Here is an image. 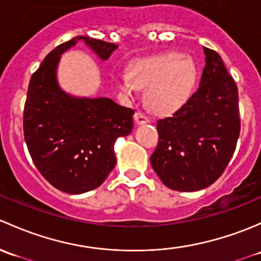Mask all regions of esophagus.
Listing matches in <instances>:
<instances>
[{
	"label": "esophagus",
	"instance_id": "34e87169",
	"mask_svg": "<svg viewBox=\"0 0 261 261\" xmlns=\"http://www.w3.org/2000/svg\"><path fill=\"white\" fill-rule=\"evenodd\" d=\"M134 120H136L137 124H146V123H149V118L143 112L139 111L134 114Z\"/></svg>",
	"mask_w": 261,
	"mask_h": 261
}]
</instances>
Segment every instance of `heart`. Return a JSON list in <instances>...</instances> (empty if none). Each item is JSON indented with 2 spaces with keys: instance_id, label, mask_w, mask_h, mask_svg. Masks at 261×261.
Instances as JSON below:
<instances>
[{
  "instance_id": "obj_1",
  "label": "heart",
  "mask_w": 261,
  "mask_h": 261,
  "mask_svg": "<svg viewBox=\"0 0 261 261\" xmlns=\"http://www.w3.org/2000/svg\"><path fill=\"white\" fill-rule=\"evenodd\" d=\"M197 79L193 59L178 53H166L139 59L129 66V77L122 76L118 88L132 95L134 88L146 89V101L152 111L170 113L184 106Z\"/></svg>"
}]
</instances>
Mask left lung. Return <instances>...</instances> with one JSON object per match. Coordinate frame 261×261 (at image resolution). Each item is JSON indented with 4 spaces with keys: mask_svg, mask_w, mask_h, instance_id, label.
<instances>
[{
    "mask_svg": "<svg viewBox=\"0 0 261 261\" xmlns=\"http://www.w3.org/2000/svg\"><path fill=\"white\" fill-rule=\"evenodd\" d=\"M200 87L171 117L157 120L150 165L171 190L192 192L214 184L229 165L240 134L239 93L221 56L205 47Z\"/></svg>",
    "mask_w": 261,
    "mask_h": 261,
    "instance_id": "8db88e82",
    "label": "left lung"
}]
</instances>
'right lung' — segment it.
Instances as JSON below:
<instances>
[{"instance_id":"1","label":"right lung","mask_w":261,"mask_h":261,"mask_svg":"<svg viewBox=\"0 0 261 261\" xmlns=\"http://www.w3.org/2000/svg\"><path fill=\"white\" fill-rule=\"evenodd\" d=\"M77 41L101 60L118 47L89 36L59 45L32 74L23 109V136L35 166L55 189L71 195L103 184L117 162L113 146L133 129L134 114L109 98H75L60 89L56 66Z\"/></svg>"}]
</instances>
